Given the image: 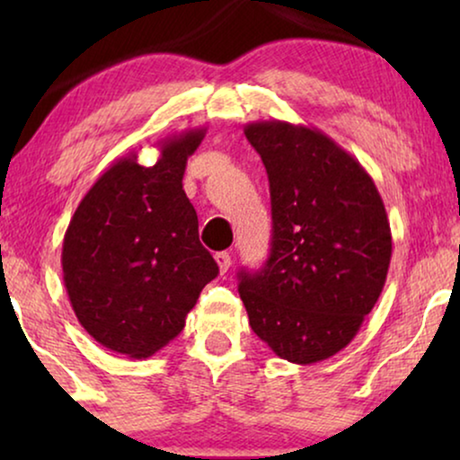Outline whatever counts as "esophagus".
Listing matches in <instances>:
<instances>
[{"mask_svg": "<svg viewBox=\"0 0 460 460\" xmlns=\"http://www.w3.org/2000/svg\"><path fill=\"white\" fill-rule=\"evenodd\" d=\"M216 261H217V266H219V272H226V270L230 268V263H232V260H230V255L226 253V251H219V253H216Z\"/></svg>", "mask_w": 460, "mask_h": 460, "instance_id": "esophagus-1", "label": "esophagus"}]
</instances>
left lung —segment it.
Segmentation results:
<instances>
[{"label":"left lung","mask_w":460,"mask_h":460,"mask_svg":"<svg viewBox=\"0 0 460 460\" xmlns=\"http://www.w3.org/2000/svg\"><path fill=\"white\" fill-rule=\"evenodd\" d=\"M266 165L272 249L241 272L249 324L276 356L314 364L348 348L385 287L392 230L373 178L316 128L244 125Z\"/></svg>","instance_id":"1"}]
</instances>
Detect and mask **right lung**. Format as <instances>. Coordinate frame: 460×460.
Listing matches in <instances>:
<instances>
[{"instance_id": "1", "label": "right lung", "mask_w": 460, "mask_h": 460, "mask_svg": "<svg viewBox=\"0 0 460 460\" xmlns=\"http://www.w3.org/2000/svg\"><path fill=\"white\" fill-rule=\"evenodd\" d=\"M205 131L161 140L153 167L137 155L115 161L75 209L62 279L79 324L106 349L142 360L165 348L219 272L181 186Z\"/></svg>"}]
</instances>
